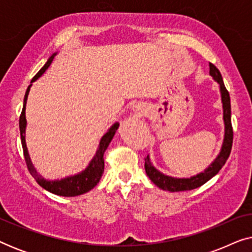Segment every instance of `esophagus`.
Listing matches in <instances>:
<instances>
[{
  "mask_svg": "<svg viewBox=\"0 0 252 252\" xmlns=\"http://www.w3.org/2000/svg\"><path fill=\"white\" fill-rule=\"evenodd\" d=\"M133 110H134V113H135L136 117H143V116H146L148 112V109L146 108V106L141 105V104L134 106Z\"/></svg>",
  "mask_w": 252,
  "mask_h": 252,
  "instance_id": "obj_1",
  "label": "esophagus"
}]
</instances>
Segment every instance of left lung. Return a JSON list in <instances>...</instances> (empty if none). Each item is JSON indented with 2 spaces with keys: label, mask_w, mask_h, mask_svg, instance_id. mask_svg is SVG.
I'll return each instance as SVG.
<instances>
[{
  "label": "left lung",
  "mask_w": 252,
  "mask_h": 252,
  "mask_svg": "<svg viewBox=\"0 0 252 252\" xmlns=\"http://www.w3.org/2000/svg\"><path fill=\"white\" fill-rule=\"evenodd\" d=\"M210 75L213 78V80L219 84L220 88V95H221V103H222V111H223V124H225V135H223V141L221 149L216 159L205 168L201 173L192 175L190 178H174L170 177L161 173L158 171L156 167L151 163L149 155L144 158V168H146V173L151 181L157 186L158 188L163 189V190L168 191H185V190H191V189L201 187L205 182H208L210 179L215 177L218 172L221 170V167L225 165L226 160L228 159L230 150H232L233 144V128H232V122H230V97L229 93L223 85V80L221 74L218 68L215 65L210 63Z\"/></svg>",
  "instance_id": "obj_1"
}]
</instances>
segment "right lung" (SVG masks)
I'll list each match as a JSON object with an SVG mask.
<instances>
[{
    "instance_id": "right-lung-1",
    "label": "right lung",
    "mask_w": 252,
    "mask_h": 252,
    "mask_svg": "<svg viewBox=\"0 0 252 252\" xmlns=\"http://www.w3.org/2000/svg\"><path fill=\"white\" fill-rule=\"evenodd\" d=\"M56 55L57 53H54L49 58H48L47 63L44 64L43 67L35 74V77H34L32 79V81H31V85L26 89L25 96H24L23 111L19 118L20 139H22L24 157H25L27 168H29L30 173L32 174V177L34 179H35L37 184H39L43 189L53 192L55 195L64 196V197H73V196L82 195L85 194V192L92 190V189L98 184L99 180H101L103 172H104V158H103V155H104L105 150L108 149L110 142H111L113 136H115L116 130L118 129L119 127V123L113 124V125L108 129V132L102 136V139L99 141V144L97 147V150H96L95 156L93 157V159L91 160V163L88 164V166L86 167L84 171L80 172V173L71 175V177H65L63 179H60V180H47V179L41 177V175L37 173L35 167L33 166L32 160H31L29 150H27V146H26V140H25L26 125H27L26 113H25L26 102H27V97H29L30 89L32 87V84L34 81H36L37 79H39L41 75L47 71V68L50 66L51 62L54 61V57L56 56Z\"/></svg>"
}]
</instances>
